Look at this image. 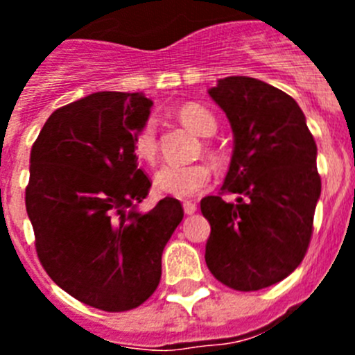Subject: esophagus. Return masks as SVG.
I'll return each mask as SVG.
<instances>
[{
  "instance_id": "34e87169",
  "label": "esophagus",
  "mask_w": 355,
  "mask_h": 355,
  "mask_svg": "<svg viewBox=\"0 0 355 355\" xmlns=\"http://www.w3.org/2000/svg\"><path fill=\"white\" fill-rule=\"evenodd\" d=\"M183 209H184V213H187V215H193V213L197 211V205H196V202H192V200H184Z\"/></svg>"
}]
</instances>
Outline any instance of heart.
Returning a JSON list of instances; mask_svg holds the SVG:
<instances>
[{
  "label": "heart",
  "mask_w": 355,
  "mask_h": 355,
  "mask_svg": "<svg viewBox=\"0 0 355 355\" xmlns=\"http://www.w3.org/2000/svg\"><path fill=\"white\" fill-rule=\"evenodd\" d=\"M178 117L188 130L200 137H211L216 131L215 115L200 105H184L180 108ZM135 153L140 159L155 163L158 156V130L155 119H147L139 128L133 140ZM211 181V172L202 163L192 165H163L155 175V184L162 193L172 197H190L205 190Z\"/></svg>",
  "instance_id": "b5f03b06"
}]
</instances>
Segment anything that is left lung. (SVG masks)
<instances>
[{
	"instance_id": "left-lung-1",
	"label": "left lung",
	"mask_w": 355,
	"mask_h": 355,
	"mask_svg": "<svg viewBox=\"0 0 355 355\" xmlns=\"http://www.w3.org/2000/svg\"><path fill=\"white\" fill-rule=\"evenodd\" d=\"M227 115L234 150L220 196L200 200L211 225L206 265L238 291L283 281L300 265L311 241L322 192L316 142L300 106L265 81L227 76L209 89Z\"/></svg>"
}]
</instances>
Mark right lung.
Segmentation results:
<instances>
[{"label":"right lung","instance_id":"obj_1","mask_svg":"<svg viewBox=\"0 0 355 355\" xmlns=\"http://www.w3.org/2000/svg\"><path fill=\"white\" fill-rule=\"evenodd\" d=\"M150 106L142 94H90L53 112L31 147L24 199L37 256L62 290L108 313L155 293L184 215L174 197L139 211L150 180L133 140Z\"/></svg>","mask_w":355,"mask_h":355}]
</instances>
